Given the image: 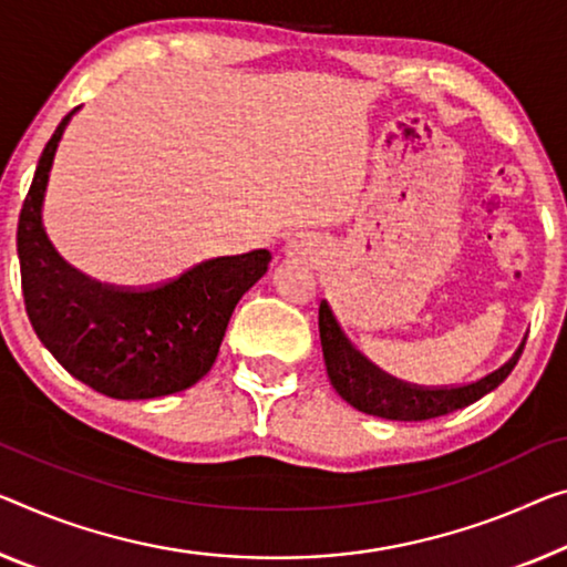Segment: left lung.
I'll return each instance as SVG.
<instances>
[{"label": "left lung", "instance_id": "obj_1", "mask_svg": "<svg viewBox=\"0 0 567 567\" xmlns=\"http://www.w3.org/2000/svg\"><path fill=\"white\" fill-rule=\"evenodd\" d=\"M319 337L327 374L337 393L357 411L388 417V421H429V417H439L464 405H472L474 400L489 393L515 370L519 354L525 350V342H522L509 362H504L499 370L489 372L482 380L468 382V385L425 388L385 374L380 368H374L368 357L357 352L347 342L327 301L319 303Z\"/></svg>", "mask_w": 567, "mask_h": 567}]
</instances>
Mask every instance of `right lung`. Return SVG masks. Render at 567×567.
<instances>
[{
	"instance_id": "obj_1",
	"label": "right lung",
	"mask_w": 567,
	"mask_h": 567,
	"mask_svg": "<svg viewBox=\"0 0 567 567\" xmlns=\"http://www.w3.org/2000/svg\"><path fill=\"white\" fill-rule=\"evenodd\" d=\"M71 113L42 150L17 223L22 296L30 324L52 357L95 393L146 400L193 388L210 372L240 296L271 254L203 260L169 281L126 289L93 281L52 250L40 207Z\"/></svg>"
}]
</instances>
